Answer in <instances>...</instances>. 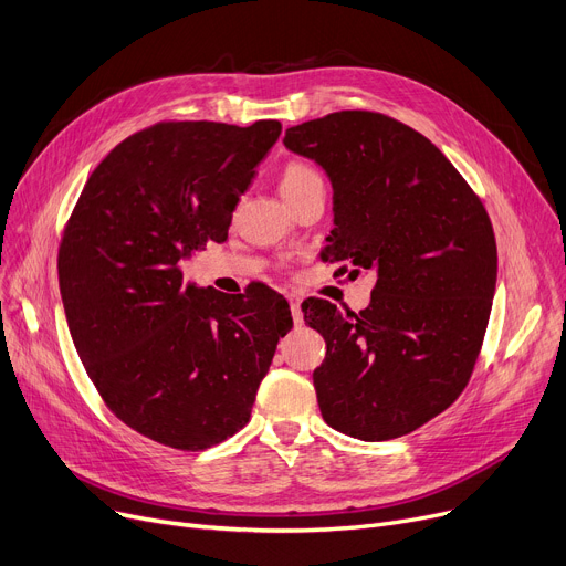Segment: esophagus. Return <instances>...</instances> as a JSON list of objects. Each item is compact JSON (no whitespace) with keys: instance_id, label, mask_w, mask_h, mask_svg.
<instances>
[{"instance_id":"obj_1","label":"esophagus","mask_w":566,"mask_h":566,"mask_svg":"<svg viewBox=\"0 0 566 566\" xmlns=\"http://www.w3.org/2000/svg\"><path fill=\"white\" fill-rule=\"evenodd\" d=\"M289 307H291V316H293V323L301 325L303 323V312H301V295L298 293H289Z\"/></svg>"}]
</instances>
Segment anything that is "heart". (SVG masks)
Masks as SVG:
<instances>
[{
  "mask_svg": "<svg viewBox=\"0 0 566 566\" xmlns=\"http://www.w3.org/2000/svg\"><path fill=\"white\" fill-rule=\"evenodd\" d=\"M316 184H323L321 174L303 160H291L280 171V192L286 201L295 199L301 192H305L307 188H312Z\"/></svg>",
  "mask_w": 566,
  "mask_h": 566,
  "instance_id": "b5f03b06",
  "label": "heart"
}]
</instances>
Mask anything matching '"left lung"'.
Returning <instances> with one entry per match:
<instances>
[{
	"instance_id": "left-lung-1",
	"label": "left lung",
	"mask_w": 566,
	"mask_h": 566,
	"mask_svg": "<svg viewBox=\"0 0 566 566\" xmlns=\"http://www.w3.org/2000/svg\"><path fill=\"white\" fill-rule=\"evenodd\" d=\"M284 146L331 176L323 259L376 273L360 314L303 303L328 348L314 369L323 420L367 442L406 436L459 399L482 350L497 275L486 208L436 144L378 112L314 118Z\"/></svg>"
}]
</instances>
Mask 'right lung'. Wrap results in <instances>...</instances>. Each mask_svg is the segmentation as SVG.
I'll return each instance as SVG.
<instances>
[{
  "mask_svg": "<svg viewBox=\"0 0 566 566\" xmlns=\"http://www.w3.org/2000/svg\"><path fill=\"white\" fill-rule=\"evenodd\" d=\"M282 133L160 122L88 176L59 245V289L80 360L137 433L199 452L250 420L291 310L268 286L227 295L184 280L181 259L222 243L254 167Z\"/></svg>",
  "mask_w": 566,
  "mask_h": 566,
  "instance_id": "1",
  "label": "right lung"
}]
</instances>
